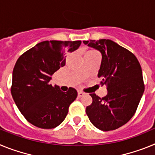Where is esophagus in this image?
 Here are the masks:
<instances>
[{
	"label": "esophagus",
	"mask_w": 155,
	"mask_h": 155,
	"mask_svg": "<svg viewBox=\"0 0 155 155\" xmlns=\"http://www.w3.org/2000/svg\"><path fill=\"white\" fill-rule=\"evenodd\" d=\"M83 95H84V93L82 92L81 91H78V96L79 97V98H81V97H82Z\"/></svg>",
	"instance_id": "1"
}]
</instances>
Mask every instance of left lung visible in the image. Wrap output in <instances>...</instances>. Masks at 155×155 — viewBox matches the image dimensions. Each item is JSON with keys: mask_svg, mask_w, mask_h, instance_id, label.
<instances>
[{"mask_svg": "<svg viewBox=\"0 0 155 155\" xmlns=\"http://www.w3.org/2000/svg\"><path fill=\"white\" fill-rule=\"evenodd\" d=\"M83 42L102 54L98 77L108 86L103 98L90 94L92 103L86 107V113L98 130H113L127 124L137 109L144 91L141 67L131 52L114 41L102 39Z\"/></svg>", "mask_w": 155, "mask_h": 155, "instance_id": "8db88e82", "label": "left lung"}]
</instances>
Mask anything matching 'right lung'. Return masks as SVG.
<instances>
[{"instance_id":"obj_1","label":"right lung","mask_w":155,"mask_h":155,"mask_svg":"<svg viewBox=\"0 0 155 155\" xmlns=\"http://www.w3.org/2000/svg\"><path fill=\"white\" fill-rule=\"evenodd\" d=\"M81 41H43L18 59L12 74V98L30 124L42 129L55 128L62 123L78 92H67L50 84L56 71L65 66L66 53L78 50Z\"/></svg>"}]
</instances>
